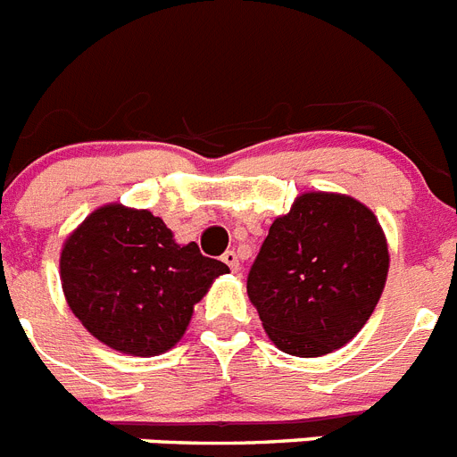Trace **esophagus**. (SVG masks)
<instances>
[{
	"label": "esophagus",
	"instance_id": "obj_1",
	"mask_svg": "<svg viewBox=\"0 0 457 457\" xmlns=\"http://www.w3.org/2000/svg\"><path fill=\"white\" fill-rule=\"evenodd\" d=\"M221 261L231 268V272H237V270H240V258H237L236 252H226L224 256H221Z\"/></svg>",
	"mask_w": 457,
	"mask_h": 457
}]
</instances>
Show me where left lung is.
<instances>
[{
	"label": "left lung",
	"mask_w": 457,
	"mask_h": 457,
	"mask_svg": "<svg viewBox=\"0 0 457 457\" xmlns=\"http://www.w3.org/2000/svg\"><path fill=\"white\" fill-rule=\"evenodd\" d=\"M386 272L378 217L345 194L306 192L270 226L247 293L278 350L320 357L366 325Z\"/></svg>",
	"instance_id": "obj_1"
}]
</instances>
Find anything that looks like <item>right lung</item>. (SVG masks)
<instances>
[{"instance_id":"obj_1","label":"right lung","mask_w":457,"mask_h":457,"mask_svg":"<svg viewBox=\"0 0 457 457\" xmlns=\"http://www.w3.org/2000/svg\"><path fill=\"white\" fill-rule=\"evenodd\" d=\"M62 286L71 311L109 348L162 354L180 341L194 304L228 265L179 245L148 210L109 204L68 236Z\"/></svg>"}]
</instances>
